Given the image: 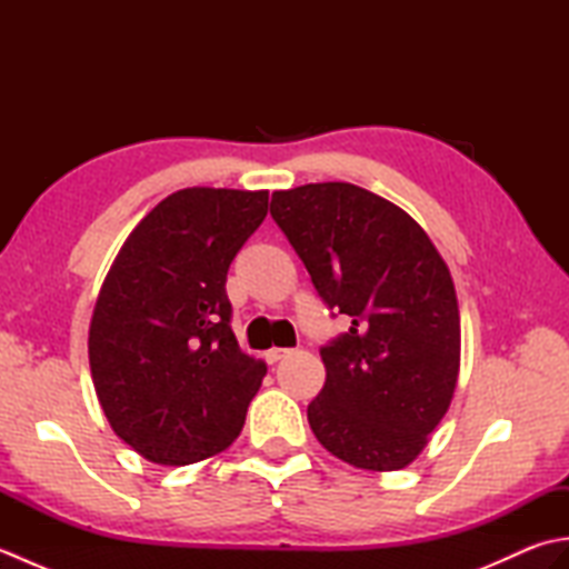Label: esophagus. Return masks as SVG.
Returning a JSON list of instances; mask_svg holds the SVG:
<instances>
[{"instance_id": "1", "label": "esophagus", "mask_w": 569, "mask_h": 569, "mask_svg": "<svg viewBox=\"0 0 569 569\" xmlns=\"http://www.w3.org/2000/svg\"><path fill=\"white\" fill-rule=\"evenodd\" d=\"M288 355H291V349H286V347H271L269 352L263 355V359L269 361V365H276V361H281V359L288 357Z\"/></svg>"}]
</instances>
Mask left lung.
I'll return each mask as SVG.
<instances>
[{"label": "left lung", "instance_id": "obj_1", "mask_svg": "<svg viewBox=\"0 0 569 569\" xmlns=\"http://www.w3.org/2000/svg\"><path fill=\"white\" fill-rule=\"evenodd\" d=\"M271 217L322 303L352 328L320 347L328 379L308 406L325 450L371 471L403 469L450 408L459 310L422 227L352 183L276 190Z\"/></svg>", "mask_w": 569, "mask_h": 569}]
</instances>
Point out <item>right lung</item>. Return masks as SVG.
I'll return each instance as SVG.
<instances>
[{"mask_svg":"<svg viewBox=\"0 0 569 569\" xmlns=\"http://www.w3.org/2000/svg\"><path fill=\"white\" fill-rule=\"evenodd\" d=\"M269 190L186 188L117 253L90 322V371L112 430L149 462L183 467L237 440L266 365L232 332L227 271Z\"/></svg>","mask_w":569,"mask_h":569,"instance_id":"1","label":"right lung"}]
</instances>
